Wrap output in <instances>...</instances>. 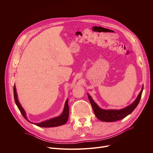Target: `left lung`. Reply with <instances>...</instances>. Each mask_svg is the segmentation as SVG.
<instances>
[{
	"mask_svg": "<svg viewBox=\"0 0 153 153\" xmlns=\"http://www.w3.org/2000/svg\"><path fill=\"white\" fill-rule=\"evenodd\" d=\"M143 90V85L142 86V88L140 93L139 94L138 96L136 99V100L131 104H130L128 106L122 109H119V110H114V109H113H113H110V110H105V109H102L93 100V99L89 94H88L89 100L92 106L94 113L96 117L102 122H112L125 118L134 110V109L137 107L139 103Z\"/></svg>",
	"mask_w": 153,
	"mask_h": 153,
	"instance_id": "obj_1",
	"label": "left lung"
}]
</instances>
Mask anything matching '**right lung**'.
<instances>
[{
  "instance_id": "add662e5",
  "label": "right lung",
  "mask_w": 153,
  "mask_h": 153,
  "mask_svg": "<svg viewBox=\"0 0 153 153\" xmlns=\"http://www.w3.org/2000/svg\"><path fill=\"white\" fill-rule=\"evenodd\" d=\"M14 100L16 102V105L17 106L19 110H20L21 114H22V116L24 117V118L30 123H33L38 126L40 127H43V128H50V127H56V126H59L60 125H63L65 123H66L68 119V116H69V106H68V99L66 100V102L65 103V106H64V109L62 113L57 117H54L53 119H50L49 120L43 121L40 123H33L30 122L26 115L25 111L24 110V109L23 107L22 106L20 105L18 97H17V94L16 92V86L15 84L14 85Z\"/></svg>"
}]
</instances>
